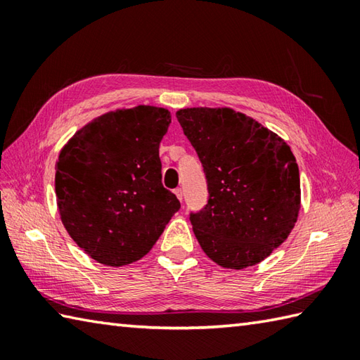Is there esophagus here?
<instances>
[{
    "instance_id": "obj_1",
    "label": "esophagus",
    "mask_w": 360,
    "mask_h": 360,
    "mask_svg": "<svg viewBox=\"0 0 360 360\" xmlns=\"http://www.w3.org/2000/svg\"><path fill=\"white\" fill-rule=\"evenodd\" d=\"M174 195L178 196L179 201H182V188H176V190H174Z\"/></svg>"
}]
</instances>
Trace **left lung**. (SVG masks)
Segmentation results:
<instances>
[{
    "instance_id": "obj_1",
    "label": "left lung",
    "mask_w": 360,
    "mask_h": 360,
    "mask_svg": "<svg viewBox=\"0 0 360 360\" xmlns=\"http://www.w3.org/2000/svg\"><path fill=\"white\" fill-rule=\"evenodd\" d=\"M176 117L207 179V204L190 213L200 246L227 269L263 262L288 238L300 210V174L289 145L232 108H186Z\"/></svg>"
}]
</instances>
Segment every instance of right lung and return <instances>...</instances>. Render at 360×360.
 <instances>
[{"instance_id":"obj_1","label":"right lung","mask_w":360,"mask_h":360,"mask_svg":"<svg viewBox=\"0 0 360 360\" xmlns=\"http://www.w3.org/2000/svg\"><path fill=\"white\" fill-rule=\"evenodd\" d=\"M172 116L139 105L91 120L58 155L56 195L71 238L105 266L147 255L181 204L162 186L159 143Z\"/></svg>"}]
</instances>
